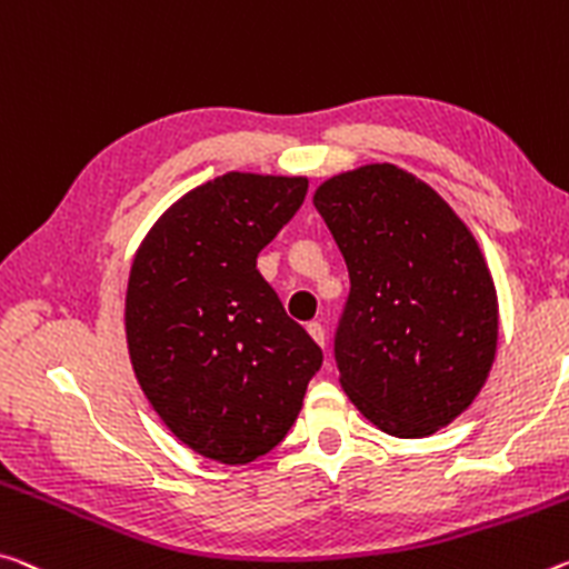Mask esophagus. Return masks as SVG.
<instances>
[{
    "label": "esophagus",
    "mask_w": 569,
    "mask_h": 569,
    "mask_svg": "<svg viewBox=\"0 0 569 569\" xmlns=\"http://www.w3.org/2000/svg\"><path fill=\"white\" fill-rule=\"evenodd\" d=\"M306 331H309V333H311V339H313V341H317V345H319V347H323V345H327V331H323V327H321V323H319V321H311V323H306Z\"/></svg>",
    "instance_id": "1"
}]
</instances>
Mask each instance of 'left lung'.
<instances>
[{
	"label": "left lung",
	"instance_id": "1",
	"mask_svg": "<svg viewBox=\"0 0 569 569\" xmlns=\"http://www.w3.org/2000/svg\"><path fill=\"white\" fill-rule=\"evenodd\" d=\"M313 204L351 281L333 341L341 387L387 436H432L476 400L496 357L499 301L479 242L395 164L341 171Z\"/></svg>",
	"mask_w": 569,
	"mask_h": 569
}]
</instances>
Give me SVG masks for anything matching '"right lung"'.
Segmentation results:
<instances>
[{"label": "right lung", "mask_w": 569, "mask_h": 569, "mask_svg": "<svg viewBox=\"0 0 569 569\" xmlns=\"http://www.w3.org/2000/svg\"><path fill=\"white\" fill-rule=\"evenodd\" d=\"M309 179L228 171L169 207L133 256L126 341L143 395L194 453L242 466L299 418L321 349L256 260Z\"/></svg>", "instance_id": "add662e5"}]
</instances>
